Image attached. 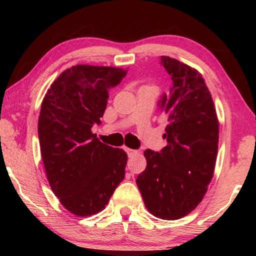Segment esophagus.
Here are the masks:
<instances>
[{
  "mask_svg": "<svg viewBox=\"0 0 256 256\" xmlns=\"http://www.w3.org/2000/svg\"><path fill=\"white\" fill-rule=\"evenodd\" d=\"M124 150H126V152L128 154V156H132L134 154H136V150H132L130 148H124Z\"/></svg>",
  "mask_w": 256,
  "mask_h": 256,
  "instance_id": "obj_1",
  "label": "esophagus"
}]
</instances>
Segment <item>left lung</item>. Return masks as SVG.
<instances>
[{
  "label": "left lung",
  "instance_id": "obj_1",
  "mask_svg": "<svg viewBox=\"0 0 256 256\" xmlns=\"http://www.w3.org/2000/svg\"><path fill=\"white\" fill-rule=\"evenodd\" d=\"M172 80L160 107L169 124L166 146L146 150V170L136 184L152 216L177 220L197 208L214 172L219 121L211 93L197 70L168 56L160 57Z\"/></svg>",
  "mask_w": 256,
  "mask_h": 256
}]
</instances>
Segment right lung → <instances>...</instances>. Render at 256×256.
Segmentation results:
<instances>
[{
	"mask_svg": "<svg viewBox=\"0 0 256 256\" xmlns=\"http://www.w3.org/2000/svg\"><path fill=\"white\" fill-rule=\"evenodd\" d=\"M127 74L110 66L76 65L51 84L38 118V138L51 190L68 212L96 214L124 180V150L100 142V124L112 87Z\"/></svg>",
	"mask_w": 256,
	"mask_h": 256,
	"instance_id": "obj_1",
	"label": "right lung"
}]
</instances>
